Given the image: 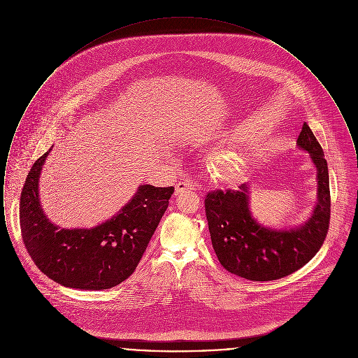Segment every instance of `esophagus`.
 <instances>
[{"instance_id": "esophagus-1", "label": "esophagus", "mask_w": 358, "mask_h": 358, "mask_svg": "<svg viewBox=\"0 0 358 358\" xmlns=\"http://www.w3.org/2000/svg\"><path fill=\"white\" fill-rule=\"evenodd\" d=\"M193 189H196V185L192 182V181H189V180H185V181H180L177 185H176V196H178L180 193H182V192H185V190H193Z\"/></svg>"}]
</instances>
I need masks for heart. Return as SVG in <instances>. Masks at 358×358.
<instances>
[{
  "mask_svg": "<svg viewBox=\"0 0 358 358\" xmlns=\"http://www.w3.org/2000/svg\"><path fill=\"white\" fill-rule=\"evenodd\" d=\"M243 162H244V155L238 150H232V152L222 154L216 162L217 176L222 180L234 178L238 174Z\"/></svg>",
  "mask_w": 358,
  "mask_h": 358,
  "instance_id": "b5f03b06",
  "label": "heart"
}]
</instances>
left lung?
<instances>
[{"instance_id":"left-lung-1","label":"left lung","mask_w":358,"mask_h":358,"mask_svg":"<svg viewBox=\"0 0 358 358\" xmlns=\"http://www.w3.org/2000/svg\"><path fill=\"white\" fill-rule=\"evenodd\" d=\"M296 146L310 154L317 169V204L308 220L294 228H270L250 209V185L206 193L205 215L213 250L222 267L240 278L266 282L303 267L320 251L330 222L329 171L324 150L306 122Z\"/></svg>"}]
</instances>
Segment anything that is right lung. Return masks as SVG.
<instances>
[{
    "label": "right lung",
    "mask_w": 358,
    "mask_h": 358,
    "mask_svg": "<svg viewBox=\"0 0 358 358\" xmlns=\"http://www.w3.org/2000/svg\"><path fill=\"white\" fill-rule=\"evenodd\" d=\"M52 148L27 176L20 199L22 241L34 264L56 283L79 289H111L136 271L174 187L139 185L111 219L92 228H62L45 216L38 178Z\"/></svg>",
    "instance_id": "1"
}]
</instances>
